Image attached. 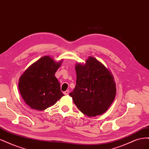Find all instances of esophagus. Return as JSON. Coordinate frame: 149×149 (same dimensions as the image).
Masks as SVG:
<instances>
[{"label":"esophagus","instance_id":"1","mask_svg":"<svg viewBox=\"0 0 149 149\" xmlns=\"http://www.w3.org/2000/svg\"><path fill=\"white\" fill-rule=\"evenodd\" d=\"M69 90H66V91H65V92H64V94L65 95H68L69 94Z\"/></svg>","mask_w":149,"mask_h":149}]
</instances>
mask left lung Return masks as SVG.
<instances>
[{
	"label": "left lung",
	"mask_w": 149,
	"mask_h": 149,
	"mask_svg": "<svg viewBox=\"0 0 149 149\" xmlns=\"http://www.w3.org/2000/svg\"><path fill=\"white\" fill-rule=\"evenodd\" d=\"M76 85L69 93L84 114L94 117L106 112L116 97V83L110 70L89 56L85 64H75Z\"/></svg>",
	"instance_id": "left-lung-1"
}]
</instances>
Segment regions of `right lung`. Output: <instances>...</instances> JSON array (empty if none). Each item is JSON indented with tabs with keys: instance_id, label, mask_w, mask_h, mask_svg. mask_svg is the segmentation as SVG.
Here are the masks:
<instances>
[{
	"instance_id": "1",
	"label": "right lung",
	"mask_w": 149,
	"mask_h": 149,
	"mask_svg": "<svg viewBox=\"0 0 149 149\" xmlns=\"http://www.w3.org/2000/svg\"><path fill=\"white\" fill-rule=\"evenodd\" d=\"M49 56H43L26 69L18 81V88L25 103L39 111L52 107L64 96L55 73L62 63Z\"/></svg>"
}]
</instances>
